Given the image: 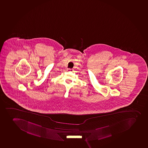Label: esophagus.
Segmentation results:
<instances>
[{"label": "esophagus", "mask_w": 148, "mask_h": 148, "mask_svg": "<svg viewBox=\"0 0 148 148\" xmlns=\"http://www.w3.org/2000/svg\"><path fill=\"white\" fill-rule=\"evenodd\" d=\"M73 71V69H67V71Z\"/></svg>", "instance_id": "obj_1"}]
</instances>
